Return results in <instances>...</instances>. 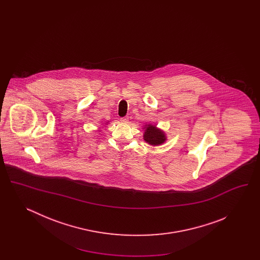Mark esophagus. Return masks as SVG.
<instances>
[{"label":"esophagus","mask_w":260,"mask_h":260,"mask_svg":"<svg viewBox=\"0 0 260 260\" xmlns=\"http://www.w3.org/2000/svg\"><path fill=\"white\" fill-rule=\"evenodd\" d=\"M127 121H128V120H127V118H121V119H120V122H121V123H123V124L127 123Z\"/></svg>","instance_id":"34e87169"}]
</instances>
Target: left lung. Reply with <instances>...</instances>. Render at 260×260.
Returning a JSON list of instances; mask_svg holds the SVG:
<instances>
[{
    "label": "left lung",
    "mask_w": 260,
    "mask_h": 260,
    "mask_svg": "<svg viewBox=\"0 0 260 260\" xmlns=\"http://www.w3.org/2000/svg\"><path fill=\"white\" fill-rule=\"evenodd\" d=\"M144 134L143 139L146 143L153 146H159L167 141V136L165 132L157 127L156 125L151 124H146L143 126Z\"/></svg>",
    "instance_id": "left-lung-1"
}]
</instances>
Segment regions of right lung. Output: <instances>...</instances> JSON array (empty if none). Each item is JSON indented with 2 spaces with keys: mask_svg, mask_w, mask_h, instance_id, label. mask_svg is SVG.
<instances>
[{
  "mask_svg": "<svg viewBox=\"0 0 260 260\" xmlns=\"http://www.w3.org/2000/svg\"><path fill=\"white\" fill-rule=\"evenodd\" d=\"M106 124H108V122H106ZM100 132V131H99Z\"/></svg>",
  "mask_w": 260,
  "mask_h": 260,
  "instance_id": "obj_1",
  "label": "right lung"
}]
</instances>
